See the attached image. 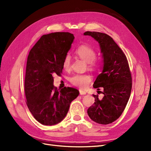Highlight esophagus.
Wrapping results in <instances>:
<instances>
[{"label": "esophagus", "mask_w": 151, "mask_h": 151, "mask_svg": "<svg viewBox=\"0 0 151 151\" xmlns=\"http://www.w3.org/2000/svg\"><path fill=\"white\" fill-rule=\"evenodd\" d=\"M79 93H80L81 95H84V94H86V92L85 91L80 89V90H79Z\"/></svg>", "instance_id": "1"}]
</instances>
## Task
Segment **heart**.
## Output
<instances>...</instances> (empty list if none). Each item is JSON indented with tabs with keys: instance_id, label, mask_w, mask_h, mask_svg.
Listing matches in <instances>:
<instances>
[{
	"instance_id": "obj_1",
	"label": "heart",
	"mask_w": 151,
	"mask_h": 151,
	"mask_svg": "<svg viewBox=\"0 0 151 151\" xmlns=\"http://www.w3.org/2000/svg\"><path fill=\"white\" fill-rule=\"evenodd\" d=\"M76 54L81 59L88 63V67L93 68L96 67L97 62L95 60L96 57V52L88 45H81L76 51ZM70 67V57L67 55L63 62V67L65 70H68ZM70 83L74 86L84 88L88 86L91 81V77L88 74H75L70 78Z\"/></svg>"
}]
</instances>
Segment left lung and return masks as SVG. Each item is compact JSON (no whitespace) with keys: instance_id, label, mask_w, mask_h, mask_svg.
<instances>
[{"instance_id":"8db88e82","label":"left lung","mask_w":151,"mask_h":151,"mask_svg":"<svg viewBox=\"0 0 151 151\" xmlns=\"http://www.w3.org/2000/svg\"><path fill=\"white\" fill-rule=\"evenodd\" d=\"M88 35L99 43L103 58V67L93 84L98 93L103 97L93 94L95 98L93 105L88 109L93 121L107 125L119 118L126 107L132 90V76L125 53L109 35L94 31H86Z\"/></svg>"}]
</instances>
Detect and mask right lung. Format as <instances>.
Wrapping results in <instances>:
<instances>
[{
    "label": "right lung",
    "instance_id": "obj_1",
    "mask_svg": "<svg viewBox=\"0 0 151 151\" xmlns=\"http://www.w3.org/2000/svg\"><path fill=\"white\" fill-rule=\"evenodd\" d=\"M74 35L56 32L44 35L30 50L24 80L26 104L34 118L45 125H53L67 115L79 91L69 87L57 89L54 74L60 75Z\"/></svg>",
    "mask_w": 151,
    "mask_h": 151
}]
</instances>
